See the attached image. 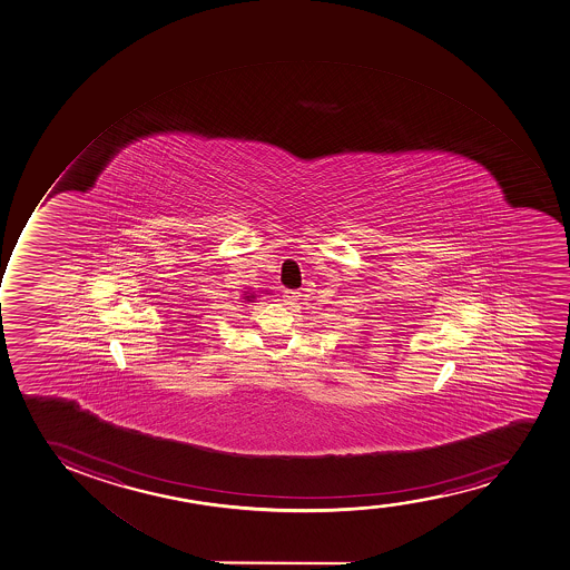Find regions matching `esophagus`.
I'll list each match as a JSON object with an SVG mask.
<instances>
[{"label": "esophagus", "mask_w": 570, "mask_h": 570, "mask_svg": "<svg viewBox=\"0 0 570 570\" xmlns=\"http://www.w3.org/2000/svg\"><path fill=\"white\" fill-rule=\"evenodd\" d=\"M299 297V292H295V289H284V292H282V301H284V305H295Z\"/></svg>", "instance_id": "34e87169"}]
</instances>
